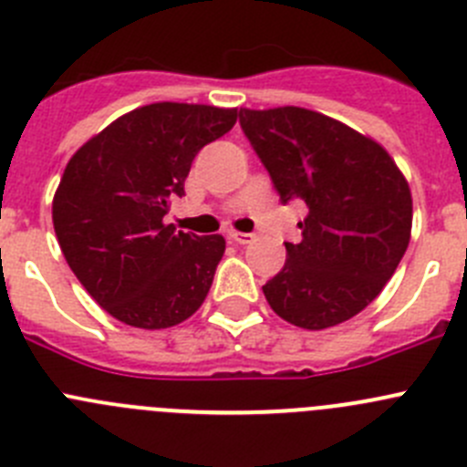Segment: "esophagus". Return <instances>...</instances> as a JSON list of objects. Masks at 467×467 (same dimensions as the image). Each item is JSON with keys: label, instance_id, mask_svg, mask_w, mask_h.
Returning <instances> with one entry per match:
<instances>
[{"label": "esophagus", "instance_id": "1", "mask_svg": "<svg viewBox=\"0 0 467 467\" xmlns=\"http://www.w3.org/2000/svg\"><path fill=\"white\" fill-rule=\"evenodd\" d=\"M228 237H230V242L239 244V246H244V244H251L255 239L251 233H237V230H230Z\"/></svg>", "mask_w": 467, "mask_h": 467}]
</instances>
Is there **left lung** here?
<instances>
[{
    "label": "left lung",
    "mask_w": 467,
    "mask_h": 467,
    "mask_svg": "<svg viewBox=\"0 0 467 467\" xmlns=\"http://www.w3.org/2000/svg\"><path fill=\"white\" fill-rule=\"evenodd\" d=\"M239 124L267 168L281 202L304 200L302 242L263 285L290 325L327 329L380 295L412 228L408 182L371 138L306 108L239 110Z\"/></svg>",
    "instance_id": "8db88e82"
}]
</instances>
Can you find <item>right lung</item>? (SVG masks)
<instances>
[{
    "label": "right lung",
    "instance_id": "obj_1",
    "mask_svg": "<svg viewBox=\"0 0 467 467\" xmlns=\"http://www.w3.org/2000/svg\"><path fill=\"white\" fill-rule=\"evenodd\" d=\"M237 110L151 103L112 121L68 161L52 223L68 267L112 317L165 329L202 306L225 251L221 234L165 225L195 154Z\"/></svg>",
    "mask_w": 467,
    "mask_h": 467
}]
</instances>
